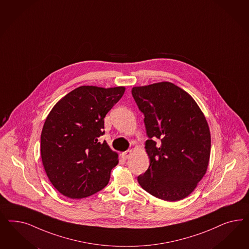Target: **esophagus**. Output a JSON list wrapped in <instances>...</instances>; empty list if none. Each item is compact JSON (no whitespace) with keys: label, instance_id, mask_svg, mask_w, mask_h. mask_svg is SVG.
<instances>
[{"label":"esophagus","instance_id":"obj_1","mask_svg":"<svg viewBox=\"0 0 249 249\" xmlns=\"http://www.w3.org/2000/svg\"><path fill=\"white\" fill-rule=\"evenodd\" d=\"M122 158L125 159H128L131 155H132V151L131 150H128V151H124V152H122Z\"/></svg>","mask_w":249,"mask_h":249}]
</instances>
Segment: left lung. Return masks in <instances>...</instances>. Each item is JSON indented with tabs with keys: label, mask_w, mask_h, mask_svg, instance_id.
Segmentation results:
<instances>
[{
	"label": "left lung",
	"mask_w": 249,
	"mask_h": 249,
	"mask_svg": "<svg viewBox=\"0 0 249 249\" xmlns=\"http://www.w3.org/2000/svg\"><path fill=\"white\" fill-rule=\"evenodd\" d=\"M131 93L150 138L145 149L151 163L138 181L159 199L180 201L207 171L211 134L206 119L191 95L171 82L134 87Z\"/></svg>",
	"instance_id": "obj_1"
}]
</instances>
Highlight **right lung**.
<instances>
[{"mask_svg":"<svg viewBox=\"0 0 249 249\" xmlns=\"http://www.w3.org/2000/svg\"><path fill=\"white\" fill-rule=\"evenodd\" d=\"M125 87L81 86L53 106L41 133V158L45 173L63 196L81 199L102 190L119 155L107 143L104 118L123 96Z\"/></svg>","mask_w":249,"mask_h":249,"instance_id":"obj_1","label":"right lung"}]
</instances>
